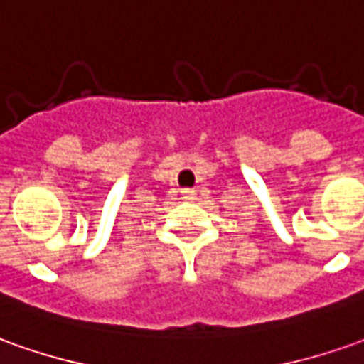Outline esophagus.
Masks as SVG:
<instances>
[{"label": "esophagus", "mask_w": 364, "mask_h": 364, "mask_svg": "<svg viewBox=\"0 0 364 364\" xmlns=\"http://www.w3.org/2000/svg\"><path fill=\"white\" fill-rule=\"evenodd\" d=\"M181 199L193 200V199H195V191H193V189H183L181 191Z\"/></svg>", "instance_id": "obj_1"}]
</instances>
